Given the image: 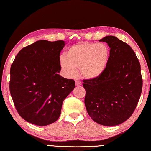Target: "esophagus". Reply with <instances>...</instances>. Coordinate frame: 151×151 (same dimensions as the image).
Returning <instances> with one entry per match:
<instances>
[{"label": "esophagus", "mask_w": 151, "mask_h": 151, "mask_svg": "<svg viewBox=\"0 0 151 151\" xmlns=\"http://www.w3.org/2000/svg\"><path fill=\"white\" fill-rule=\"evenodd\" d=\"M76 86H80V85H81V83L78 80H76Z\"/></svg>", "instance_id": "34e87169"}]
</instances>
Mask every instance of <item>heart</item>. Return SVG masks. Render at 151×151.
Returning <instances> with one entry per match:
<instances>
[{"label":"heart","mask_w":151,"mask_h":151,"mask_svg":"<svg viewBox=\"0 0 151 151\" xmlns=\"http://www.w3.org/2000/svg\"><path fill=\"white\" fill-rule=\"evenodd\" d=\"M109 57V48L104 43L83 42L68 48L66 57H60V65L69 77L75 76L79 68L84 78L94 79L106 69Z\"/></svg>","instance_id":"obj_1"}]
</instances>
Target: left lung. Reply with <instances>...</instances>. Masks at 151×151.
Instances as JSON below:
<instances>
[{
  "label": "left lung",
  "mask_w": 151,
  "mask_h": 151,
  "mask_svg": "<svg viewBox=\"0 0 151 151\" xmlns=\"http://www.w3.org/2000/svg\"><path fill=\"white\" fill-rule=\"evenodd\" d=\"M99 41L110 47L108 65L101 75L84 80L85 104L88 115L104 126H115L133 113L141 94L140 65L132 48L114 36Z\"/></svg>",
  "instance_id": "left-lung-1"
}]
</instances>
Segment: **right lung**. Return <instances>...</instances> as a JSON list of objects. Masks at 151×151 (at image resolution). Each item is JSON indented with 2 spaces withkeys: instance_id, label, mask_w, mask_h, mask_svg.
<instances>
[{
  "instance_id": "add662e5",
  "label": "right lung",
  "mask_w": 151,
  "mask_h": 151,
  "mask_svg": "<svg viewBox=\"0 0 151 151\" xmlns=\"http://www.w3.org/2000/svg\"><path fill=\"white\" fill-rule=\"evenodd\" d=\"M65 41L40 40L20 50L12 63L10 93L18 113L27 122L46 126L59 118L63 101L75 86L60 72Z\"/></svg>"
}]
</instances>
